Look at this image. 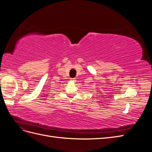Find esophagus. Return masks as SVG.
<instances>
[{
	"mask_svg": "<svg viewBox=\"0 0 152 152\" xmlns=\"http://www.w3.org/2000/svg\"><path fill=\"white\" fill-rule=\"evenodd\" d=\"M70 80L72 81V82H75L76 81V79H75V78H71Z\"/></svg>",
	"mask_w": 152,
	"mask_h": 152,
	"instance_id": "esophagus-1",
	"label": "esophagus"
}]
</instances>
